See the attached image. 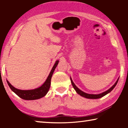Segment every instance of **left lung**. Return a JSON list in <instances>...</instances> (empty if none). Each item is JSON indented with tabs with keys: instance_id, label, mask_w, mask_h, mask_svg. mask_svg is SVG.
Returning <instances> with one entry per match:
<instances>
[{
	"instance_id": "left-lung-1",
	"label": "left lung",
	"mask_w": 128,
	"mask_h": 128,
	"mask_svg": "<svg viewBox=\"0 0 128 128\" xmlns=\"http://www.w3.org/2000/svg\"><path fill=\"white\" fill-rule=\"evenodd\" d=\"M118 79H119V78L118 79V80H117L116 82H115V84H114V85L112 86L111 88H110V89H108V90L106 91V92L101 93V94H87V93L82 92V91H81V90H80L79 88L75 85V84L73 83V82L72 80V78H70V81H71V83H72V86H73V88H74V90L76 91V92L78 93V94H80V95H81V96H83V97H85V98H88V99H98V98H102V97L104 96L106 94H107L108 93L111 92V91L114 89V88L115 87L116 84H118Z\"/></svg>"
}]
</instances>
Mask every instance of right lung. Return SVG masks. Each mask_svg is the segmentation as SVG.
<instances>
[{"label":"right lung","mask_w":128,"mask_h":128,"mask_svg":"<svg viewBox=\"0 0 128 128\" xmlns=\"http://www.w3.org/2000/svg\"><path fill=\"white\" fill-rule=\"evenodd\" d=\"M58 62H59V61L57 60L55 64H54L53 68L52 69L46 81L44 82V83L40 87L37 88L29 90H22L17 89V88H14L7 80L8 85L10 86V89L15 94L18 95L20 98H22V99H24V100H36V99H40L42 98V97L46 95L47 92H48L49 88L51 86V80L52 76V74L54 70H55L56 66H58Z\"/></svg>","instance_id":"add662e5"}]
</instances>
